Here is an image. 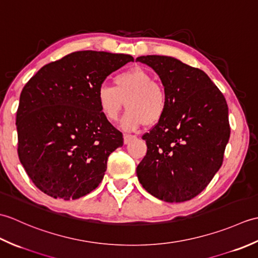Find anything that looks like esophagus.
<instances>
[{"label": "esophagus", "instance_id": "1", "mask_svg": "<svg viewBox=\"0 0 258 258\" xmlns=\"http://www.w3.org/2000/svg\"><path fill=\"white\" fill-rule=\"evenodd\" d=\"M136 139V136L134 135H130V134H124V144H128L130 142H132L133 140Z\"/></svg>", "mask_w": 258, "mask_h": 258}]
</instances>
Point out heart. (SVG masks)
<instances>
[{
    "label": "heart",
    "mask_w": 258,
    "mask_h": 258,
    "mask_svg": "<svg viewBox=\"0 0 258 258\" xmlns=\"http://www.w3.org/2000/svg\"><path fill=\"white\" fill-rule=\"evenodd\" d=\"M114 87L101 85L96 92L97 105L108 122L118 117L122 108H127L120 122L126 131H134L143 124H157L166 113V91L156 83L149 71L136 67L115 75Z\"/></svg>",
    "instance_id": "b5f03b06"
}]
</instances>
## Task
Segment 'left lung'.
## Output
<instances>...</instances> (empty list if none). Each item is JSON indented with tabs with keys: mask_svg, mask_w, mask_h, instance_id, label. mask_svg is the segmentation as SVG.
I'll return each instance as SVG.
<instances>
[{
	"mask_svg": "<svg viewBox=\"0 0 258 258\" xmlns=\"http://www.w3.org/2000/svg\"><path fill=\"white\" fill-rule=\"evenodd\" d=\"M136 61L155 71L168 100L164 117L142 138L147 153L136 168L139 180L158 200L189 201L222 166L231 134L226 100L205 72L177 58Z\"/></svg>",
	"mask_w": 258,
	"mask_h": 258,
	"instance_id": "left-lung-1",
	"label": "left lung"
}]
</instances>
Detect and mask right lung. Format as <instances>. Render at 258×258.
Wrapping results in <instances>:
<instances>
[{
    "instance_id": "add662e5",
    "label": "right lung",
    "mask_w": 258,
    "mask_h": 258,
    "mask_svg": "<svg viewBox=\"0 0 258 258\" xmlns=\"http://www.w3.org/2000/svg\"><path fill=\"white\" fill-rule=\"evenodd\" d=\"M133 61L127 54L79 51L44 65L25 84L16 112L18 154L43 193L76 200L102 182L123 135L102 115L96 92Z\"/></svg>"
}]
</instances>
